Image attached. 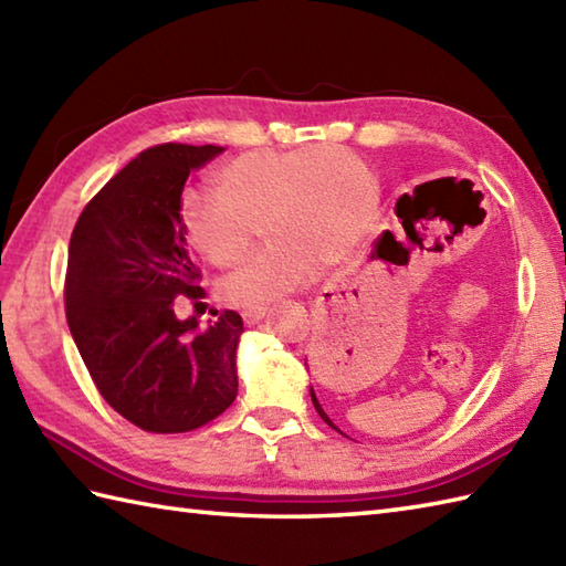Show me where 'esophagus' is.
<instances>
[{
  "mask_svg": "<svg viewBox=\"0 0 566 566\" xmlns=\"http://www.w3.org/2000/svg\"><path fill=\"white\" fill-rule=\"evenodd\" d=\"M262 318H264V308H262V306H258V308H245V311H243V321H245L248 328L258 326V323H260Z\"/></svg>",
  "mask_w": 566,
  "mask_h": 566,
  "instance_id": "34e87169",
  "label": "esophagus"
}]
</instances>
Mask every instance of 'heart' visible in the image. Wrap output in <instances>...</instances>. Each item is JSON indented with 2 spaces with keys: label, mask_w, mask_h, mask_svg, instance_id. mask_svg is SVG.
Segmentation results:
<instances>
[{
  "label": "heart",
  "mask_w": 566,
  "mask_h": 566,
  "mask_svg": "<svg viewBox=\"0 0 566 566\" xmlns=\"http://www.w3.org/2000/svg\"><path fill=\"white\" fill-rule=\"evenodd\" d=\"M214 191L182 197L189 248L213 268L245 258L262 221L268 248L221 282L223 302L258 308L304 286L357 248L377 211V179L357 153L335 143L252 150L226 163Z\"/></svg>",
  "instance_id": "heart-1"
}]
</instances>
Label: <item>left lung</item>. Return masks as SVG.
<instances>
[{"mask_svg": "<svg viewBox=\"0 0 566 566\" xmlns=\"http://www.w3.org/2000/svg\"><path fill=\"white\" fill-rule=\"evenodd\" d=\"M399 219L403 221V231H406L408 240H413V238H411V235H413V233H411V219H403V216H399ZM381 245H391L394 250H403V245L399 243V240H396V238H394V233H391V231H387V233H384V238H381ZM308 391H311V401H314V406H316V411H318V416H321L323 420H326V423H328L331 428H335V430H340V428H338V426H335V423H333V420L328 418V413H326V411H323V406H321V401L316 399V391H314V389H308Z\"/></svg>", "mask_w": 566, "mask_h": 566, "instance_id": "8db88e82", "label": "left lung"}]
</instances>
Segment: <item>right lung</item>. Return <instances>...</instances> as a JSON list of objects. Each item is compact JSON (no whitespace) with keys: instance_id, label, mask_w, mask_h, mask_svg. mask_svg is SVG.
<instances>
[{"instance_id":"add662e5","label":"right lung","mask_w":566,"mask_h":566,"mask_svg":"<svg viewBox=\"0 0 566 566\" xmlns=\"http://www.w3.org/2000/svg\"><path fill=\"white\" fill-rule=\"evenodd\" d=\"M226 148L165 143L143 150L84 207L70 238L65 314L77 350L114 411L148 432H187L238 396L243 318L216 311L209 328L177 318L201 298L179 223L191 170Z\"/></svg>"}]
</instances>
